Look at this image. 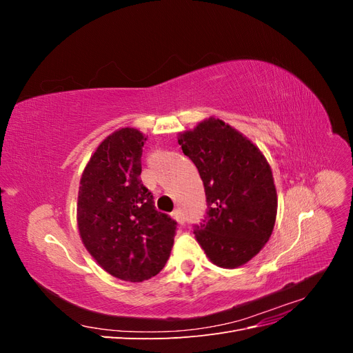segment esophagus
Listing matches in <instances>:
<instances>
[{
	"mask_svg": "<svg viewBox=\"0 0 353 353\" xmlns=\"http://www.w3.org/2000/svg\"><path fill=\"white\" fill-rule=\"evenodd\" d=\"M172 218L179 223V225H183V223H184V216H183V213H181L179 209L172 212Z\"/></svg>",
	"mask_w": 353,
	"mask_h": 353,
	"instance_id": "1",
	"label": "esophagus"
}]
</instances>
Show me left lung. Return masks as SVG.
Returning <instances> with one entry per match:
<instances>
[{
  "mask_svg": "<svg viewBox=\"0 0 353 353\" xmlns=\"http://www.w3.org/2000/svg\"><path fill=\"white\" fill-rule=\"evenodd\" d=\"M205 185L208 212L194 236L212 263L237 268L270 240L276 218L272 170L248 137L215 117L178 134Z\"/></svg>",
  "mask_w": 353,
  "mask_h": 353,
  "instance_id": "1",
  "label": "left lung"
}]
</instances>
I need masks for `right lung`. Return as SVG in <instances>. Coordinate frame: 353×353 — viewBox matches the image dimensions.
<instances>
[{"label": "right lung", "instance_id": "add662e5", "mask_svg": "<svg viewBox=\"0 0 353 353\" xmlns=\"http://www.w3.org/2000/svg\"><path fill=\"white\" fill-rule=\"evenodd\" d=\"M145 140L135 128L105 137L83 169L77 205L85 249L105 272L131 283L163 270L176 230L140 179Z\"/></svg>", "mask_w": 353, "mask_h": 353}]
</instances>
